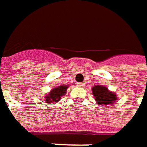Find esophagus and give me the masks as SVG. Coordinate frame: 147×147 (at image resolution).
I'll return each mask as SVG.
<instances>
[{"mask_svg":"<svg viewBox=\"0 0 147 147\" xmlns=\"http://www.w3.org/2000/svg\"><path fill=\"white\" fill-rule=\"evenodd\" d=\"M84 85H85L84 83H78V86L80 87V88H84Z\"/></svg>","mask_w":147,"mask_h":147,"instance_id":"obj_1","label":"esophagus"}]
</instances>
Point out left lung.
I'll list each match as a JSON object with an SVG mask.
<instances>
[{
  "label": "left lung",
  "instance_id": "8db88e82",
  "mask_svg": "<svg viewBox=\"0 0 147 147\" xmlns=\"http://www.w3.org/2000/svg\"><path fill=\"white\" fill-rule=\"evenodd\" d=\"M92 94L97 104L100 105H108L115 103L116 100H118L117 96L115 92H110L108 88L105 86L96 85L92 88Z\"/></svg>",
  "mask_w": 147,
  "mask_h": 147
}]
</instances>
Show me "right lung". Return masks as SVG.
Returning <instances> with one entry per match:
<instances>
[{
  "label": "right lung",
  "mask_w": 147,
  "mask_h": 147,
  "mask_svg": "<svg viewBox=\"0 0 147 147\" xmlns=\"http://www.w3.org/2000/svg\"><path fill=\"white\" fill-rule=\"evenodd\" d=\"M69 88V86L67 85H61L59 87L54 88L50 93H48L46 97H45V102L46 103H57L59 100H60V99L62 96H64V95H65L67 89Z\"/></svg>",
  "instance_id": "1"
}]
</instances>
